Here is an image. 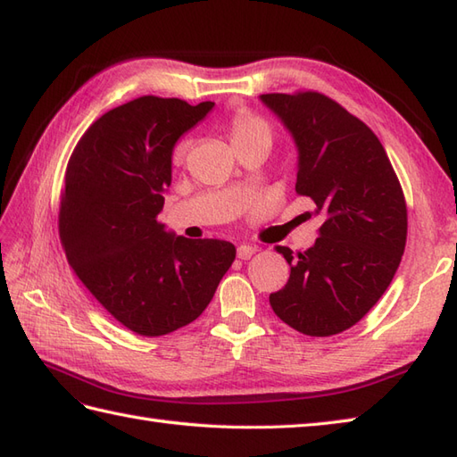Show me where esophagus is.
Wrapping results in <instances>:
<instances>
[{
	"label": "esophagus",
	"mask_w": 457,
	"mask_h": 457,
	"mask_svg": "<svg viewBox=\"0 0 457 457\" xmlns=\"http://www.w3.org/2000/svg\"><path fill=\"white\" fill-rule=\"evenodd\" d=\"M257 251H259L257 245H249V243H243V245L237 247V257L243 259V261H247V259H251L253 254L257 253Z\"/></svg>",
	"instance_id": "esophagus-1"
}]
</instances>
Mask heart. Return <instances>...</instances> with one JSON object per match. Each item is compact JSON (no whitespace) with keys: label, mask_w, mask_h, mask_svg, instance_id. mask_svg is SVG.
<instances>
[{"label":"heart","mask_w":457,"mask_h":457,"mask_svg":"<svg viewBox=\"0 0 457 457\" xmlns=\"http://www.w3.org/2000/svg\"><path fill=\"white\" fill-rule=\"evenodd\" d=\"M229 134L233 145L239 144H251V142H272V126L262 119V116L254 114L251 111H237L231 116L229 120ZM190 150V140L188 137H180L175 142L171 150V162L175 165H183L187 162V155Z\"/></svg>","instance_id":"heart-1"}]
</instances>
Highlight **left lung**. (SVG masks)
I'll use <instances>...</instances> for the list:
<instances>
[{"instance_id":"8db88e82","label":"left lung","mask_w":457,"mask_h":457,"mask_svg":"<svg viewBox=\"0 0 457 457\" xmlns=\"http://www.w3.org/2000/svg\"><path fill=\"white\" fill-rule=\"evenodd\" d=\"M300 152L295 193L323 218L315 245L292 253L290 280L270 307L295 331L331 337L356 325L395 277L407 243V203L384 145L320 91L267 93Z\"/></svg>"}]
</instances>
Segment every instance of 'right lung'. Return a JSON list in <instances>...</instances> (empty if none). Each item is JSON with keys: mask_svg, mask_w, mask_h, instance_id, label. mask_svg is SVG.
Returning <instances> with one entry per match:
<instances>
[{"mask_svg": "<svg viewBox=\"0 0 457 457\" xmlns=\"http://www.w3.org/2000/svg\"><path fill=\"white\" fill-rule=\"evenodd\" d=\"M212 107L144 95L99 116L68 162L62 249L93 298L136 335L193 323L236 261L229 241L175 237L155 218L175 142Z\"/></svg>", "mask_w": 457, "mask_h": 457, "instance_id": "obj_1", "label": "right lung"}]
</instances>
